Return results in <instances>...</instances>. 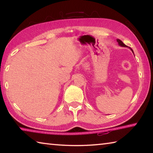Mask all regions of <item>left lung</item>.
Segmentation results:
<instances>
[{
    "instance_id": "left-lung-1",
    "label": "left lung",
    "mask_w": 153,
    "mask_h": 153,
    "mask_svg": "<svg viewBox=\"0 0 153 153\" xmlns=\"http://www.w3.org/2000/svg\"><path fill=\"white\" fill-rule=\"evenodd\" d=\"M117 42H118V45H120V46H122V47H127V46L125 45V44H123V42H122V41L120 40V39H117ZM129 48L131 49V51H132V53H134V51H133L132 49H131V48Z\"/></svg>"
}]
</instances>
